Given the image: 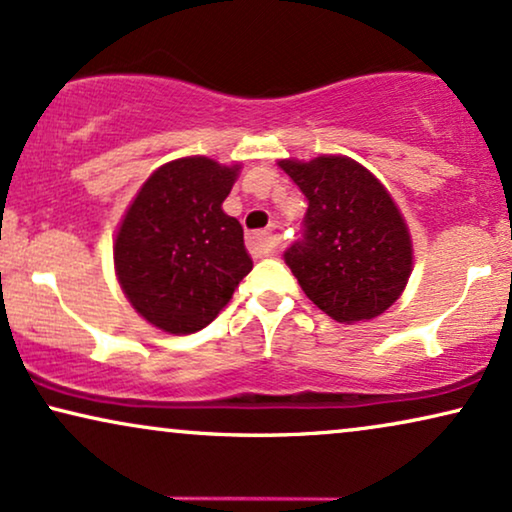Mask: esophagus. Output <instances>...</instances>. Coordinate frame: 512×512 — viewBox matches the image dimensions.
Returning <instances> with one entry per match:
<instances>
[{
	"instance_id": "1",
	"label": "esophagus",
	"mask_w": 512,
	"mask_h": 512,
	"mask_svg": "<svg viewBox=\"0 0 512 512\" xmlns=\"http://www.w3.org/2000/svg\"><path fill=\"white\" fill-rule=\"evenodd\" d=\"M275 232L270 228L268 230H261V232H254V235L249 237V251L254 256H270L275 254Z\"/></svg>"
}]
</instances>
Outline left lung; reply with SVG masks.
<instances>
[{
  "mask_svg": "<svg viewBox=\"0 0 512 512\" xmlns=\"http://www.w3.org/2000/svg\"><path fill=\"white\" fill-rule=\"evenodd\" d=\"M305 197L303 237L284 251L305 296L336 322L374 320L411 275L407 223L381 181L350 157L282 159Z\"/></svg>",
  "mask_w": 512,
  "mask_h": 512,
  "instance_id": "obj_1",
  "label": "left lung"
}]
</instances>
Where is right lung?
Listing matches in <instances>:
<instances>
[{
	"instance_id": "add662e5",
	"label": "right lung",
	"mask_w": 512,
	"mask_h": 512,
	"mask_svg": "<svg viewBox=\"0 0 512 512\" xmlns=\"http://www.w3.org/2000/svg\"><path fill=\"white\" fill-rule=\"evenodd\" d=\"M235 167L183 157L159 167L126 209L115 270L136 313L169 334H195L228 305L254 263L244 230L221 209Z\"/></svg>"
}]
</instances>
